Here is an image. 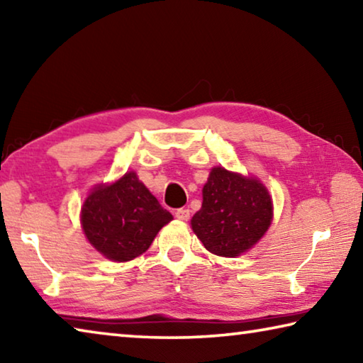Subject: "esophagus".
Returning a JSON list of instances; mask_svg holds the SVG:
<instances>
[{"mask_svg":"<svg viewBox=\"0 0 363 363\" xmlns=\"http://www.w3.org/2000/svg\"><path fill=\"white\" fill-rule=\"evenodd\" d=\"M174 216L181 220H187L190 218V211L187 208H179V210L174 211Z\"/></svg>","mask_w":363,"mask_h":363,"instance_id":"obj_1","label":"esophagus"}]
</instances>
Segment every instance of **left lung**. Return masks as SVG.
Listing matches in <instances>:
<instances>
[{
  "instance_id": "8db88e82",
  "label": "left lung",
  "mask_w": 363,
  "mask_h": 363,
  "mask_svg": "<svg viewBox=\"0 0 363 363\" xmlns=\"http://www.w3.org/2000/svg\"><path fill=\"white\" fill-rule=\"evenodd\" d=\"M270 220L272 200L259 181L213 168L203 187V203L192 218V229L208 251L233 257L253 247Z\"/></svg>"
}]
</instances>
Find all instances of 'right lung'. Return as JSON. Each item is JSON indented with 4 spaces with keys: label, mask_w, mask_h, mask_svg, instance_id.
<instances>
[{
    "label": "right lung",
    "mask_w": 363,
    "mask_h": 363,
    "mask_svg": "<svg viewBox=\"0 0 363 363\" xmlns=\"http://www.w3.org/2000/svg\"><path fill=\"white\" fill-rule=\"evenodd\" d=\"M173 219L136 173L110 186H99L86 199L82 225L89 243L112 261L143 255L164 224Z\"/></svg>",
    "instance_id": "1"
}]
</instances>
